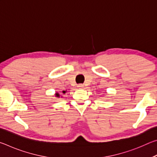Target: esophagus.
Wrapping results in <instances>:
<instances>
[{
  "mask_svg": "<svg viewBox=\"0 0 157 157\" xmlns=\"http://www.w3.org/2000/svg\"><path fill=\"white\" fill-rule=\"evenodd\" d=\"M78 88H79V89L83 88V87H84V85H83V84H79V85H78Z\"/></svg>",
  "mask_w": 157,
  "mask_h": 157,
  "instance_id": "esophagus-1",
  "label": "esophagus"
}]
</instances>
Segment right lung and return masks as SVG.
Wrapping results in <instances>:
<instances>
[{"label": "right lung", "instance_id": "add662e5", "mask_svg": "<svg viewBox=\"0 0 157 157\" xmlns=\"http://www.w3.org/2000/svg\"><path fill=\"white\" fill-rule=\"evenodd\" d=\"M62 93H63V94H65L66 91H62ZM55 96L57 97V98H59V97L60 96V95H59V94H58V93H56V94H55Z\"/></svg>", "mask_w": 157, "mask_h": 157}]
</instances>
